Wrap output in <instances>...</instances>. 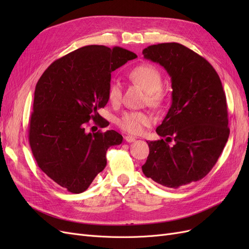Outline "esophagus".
Instances as JSON below:
<instances>
[{"label":"esophagus","instance_id":"esophagus-1","mask_svg":"<svg viewBox=\"0 0 249 249\" xmlns=\"http://www.w3.org/2000/svg\"><path fill=\"white\" fill-rule=\"evenodd\" d=\"M124 140H125L126 142L130 143V142H134L135 140H136V138H135L134 136H130V135H129V136H125V137H124Z\"/></svg>","mask_w":249,"mask_h":249}]
</instances>
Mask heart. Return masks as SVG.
Masks as SVG:
<instances>
[{"label": "heart", "mask_w": 249, "mask_h": 249, "mask_svg": "<svg viewBox=\"0 0 249 249\" xmlns=\"http://www.w3.org/2000/svg\"><path fill=\"white\" fill-rule=\"evenodd\" d=\"M130 78L147 92V100L150 105L159 106L163 103L162 76L155 66L142 64L135 67L130 72ZM108 96L112 103H117L122 99V86L118 82H113L110 85ZM150 123L152 117L143 112H126L117 122L123 130L131 134H140Z\"/></svg>", "instance_id": "1"}]
</instances>
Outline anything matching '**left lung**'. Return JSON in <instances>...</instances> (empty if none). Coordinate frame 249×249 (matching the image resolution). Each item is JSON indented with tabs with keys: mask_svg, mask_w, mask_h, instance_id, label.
<instances>
[{
	"mask_svg": "<svg viewBox=\"0 0 249 249\" xmlns=\"http://www.w3.org/2000/svg\"><path fill=\"white\" fill-rule=\"evenodd\" d=\"M142 54L164 67L172 87L171 106L156 130L165 139L146 141L142 171L178 189L205 178L221 155L230 135L227 97L213 66L183 44H154Z\"/></svg>",
	"mask_w": 249,
	"mask_h": 249,
	"instance_id": "8db88e82",
	"label": "left lung"
}]
</instances>
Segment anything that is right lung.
<instances>
[{"instance_id": "obj_1", "label": "right lung", "mask_w": 249, "mask_h": 249, "mask_svg": "<svg viewBox=\"0 0 249 249\" xmlns=\"http://www.w3.org/2000/svg\"><path fill=\"white\" fill-rule=\"evenodd\" d=\"M137 57L119 47L87 46L53 62L35 87L29 141L39 168L71 193H82L107 165L116 131L87 133L90 119L108 126L97 110L109 101L111 72Z\"/></svg>"}]
</instances>
